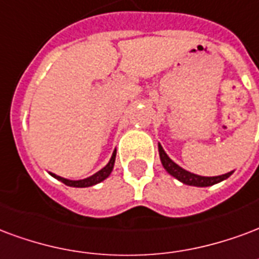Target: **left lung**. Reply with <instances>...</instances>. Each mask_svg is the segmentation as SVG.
Segmentation results:
<instances>
[{
  "mask_svg": "<svg viewBox=\"0 0 259 259\" xmlns=\"http://www.w3.org/2000/svg\"><path fill=\"white\" fill-rule=\"evenodd\" d=\"M159 149V156H160V162L163 164L164 170L167 171L170 176H173L174 178H177L178 181H181L185 185H191V187H211L214 184H218L227 180L228 177H231L233 171L229 173L222 174V176H215V177H203V176H198V174H193L188 170H185L181 166H178L176 162H173L171 159L168 158V155L164 152L163 147L158 144Z\"/></svg>",
  "mask_w": 259,
  "mask_h": 259,
  "instance_id": "left-lung-1",
  "label": "left lung"
}]
</instances>
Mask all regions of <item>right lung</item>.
Wrapping results in <instances>:
<instances>
[{
  "label": "right lung",
  "mask_w": 259,
  "mask_h": 259,
  "mask_svg": "<svg viewBox=\"0 0 259 259\" xmlns=\"http://www.w3.org/2000/svg\"><path fill=\"white\" fill-rule=\"evenodd\" d=\"M115 158H116V149L112 152V156H111L110 162L105 164L104 167L101 168V170H99V171L93 174V176H91V177L83 178V180H68V178L56 176L55 173H49V174H51L52 177H55L56 180L61 181L63 184L68 185V187H74V188H88V187H93V185H96V184L104 181L105 178L110 176L111 171H112V168H114Z\"/></svg>",
  "instance_id": "1"
}]
</instances>
